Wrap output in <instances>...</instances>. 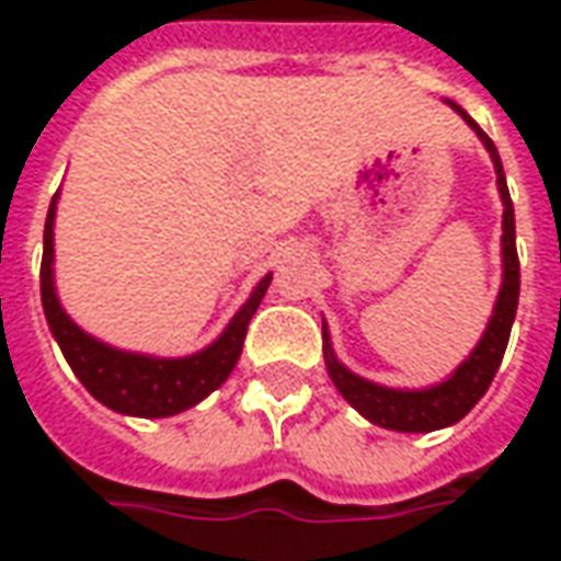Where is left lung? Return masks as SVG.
Listing matches in <instances>:
<instances>
[{"mask_svg": "<svg viewBox=\"0 0 561 561\" xmlns=\"http://www.w3.org/2000/svg\"><path fill=\"white\" fill-rule=\"evenodd\" d=\"M449 108H456L458 115L465 117V124L471 127L480 142L489 151V158L495 163V175H499V194L504 203V218H501V288L492 319L485 324L480 343L473 352L458 364L453 374L446 376L444 382H434L425 389H391V386H379L374 379L352 374L346 364L336 358L334 343L328 334V321H321V343H324V364H328V376L336 386V391L346 398L367 422H374L379 428L403 431V434H428V431L456 425L458 419H465L473 410V403L480 401L485 389L492 386V379L499 374V364L504 358V348L511 340L513 319H516V304H519V257H516V225H513V203L511 191H507V179H504V167H501L499 148L495 142L480 130V124L473 121L465 108L453 100H446Z\"/></svg>", "mask_w": 561, "mask_h": 561, "instance_id": "8db88e82", "label": "left lung"}]
</instances>
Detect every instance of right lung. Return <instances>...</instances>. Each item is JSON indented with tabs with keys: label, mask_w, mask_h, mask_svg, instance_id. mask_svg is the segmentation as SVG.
I'll list each match as a JSON object with an SVG mask.
<instances>
[{
	"label": "right lung",
	"mask_w": 561,
	"mask_h": 561,
	"mask_svg": "<svg viewBox=\"0 0 561 561\" xmlns=\"http://www.w3.org/2000/svg\"><path fill=\"white\" fill-rule=\"evenodd\" d=\"M57 199L60 191L50 199L48 218H45V252H42V307L57 346L66 355L72 374L81 379V386L105 403L108 410L124 416L163 419L185 413L197 407L203 398H209L230 370L237 367L245 343L249 321L261 307L270 288L273 273L254 285L249 300L237 309L221 334L215 336L206 348L182 358H158L145 352H127V348L108 346L103 340L90 336L84 328H78L69 319L57 297L54 282V218H57Z\"/></svg>",
	"instance_id": "1"
}]
</instances>
